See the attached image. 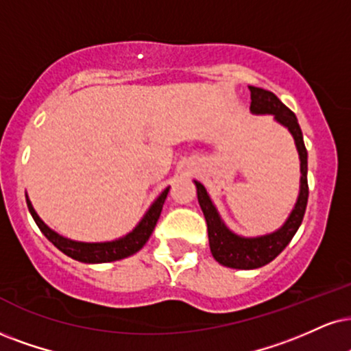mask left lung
<instances>
[{
  "mask_svg": "<svg viewBox=\"0 0 351 351\" xmlns=\"http://www.w3.org/2000/svg\"><path fill=\"white\" fill-rule=\"evenodd\" d=\"M250 89V112L257 115L270 114L275 117L278 123L289 130L293 138H295L298 154L301 161V185H300V197L289 213L288 219L285 221L278 231L271 234L258 236V237H242L229 231L223 219L219 218L218 210L215 208L213 202L206 189L200 182L195 180L197 197L200 203L203 215H205L206 226H208V241L210 250L213 254L215 261L219 262L224 267L239 268V270H250V268H258L270 263L276 255L281 254L296 231L300 229L302 218L306 213V205H308L309 187H308V151H306L304 140H302V132L298 123L296 115L280 101L270 90L254 88Z\"/></svg>",
  "mask_w": 351,
  "mask_h": 351,
  "instance_id": "1",
  "label": "left lung"
}]
</instances>
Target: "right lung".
Listing matches in <instances>:
<instances>
[{"instance_id":"1","label":"right lung","mask_w":351,"mask_h":351,"mask_svg":"<svg viewBox=\"0 0 351 351\" xmlns=\"http://www.w3.org/2000/svg\"><path fill=\"white\" fill-rule=\"evenodd\" d=\"M167 193L169 187L164 190L161 195L156 198L153 205L149 206V210L146 211V215L143 216V219L136 224V228L133 229L132 232L120 237V239L110 242H80L66 239V237L55 232L53 229H50L40 218H38V215L36 213V210H34L32 203H30L27 195H25V200H27V208L30 211V215H32L34 221H36L38 229L43 232V236H45L56 249H60L63 254L75 258V261L84 263H106L130 257V255L136 254L138 250L146 244V241L149 239L151 234H153V229L156 226V223H158L159 216H161L162 205L164 202H166Z\"/></svg>"}]
</instances>
